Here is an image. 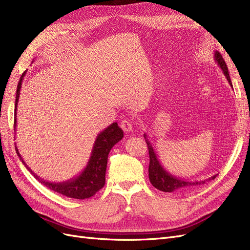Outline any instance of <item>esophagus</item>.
Segmentation results:
<instances>
[{"label":"esophagus","mask_w":250,"mask_h":250,"mask_svg":"<svg viewBox=\"0 0 250 250\" xmlns=\"http://www.w3.org/2000/svg\"><path fill=\"white\" fill-rule=\"evenodd\" d=\"M121 128L125 131V132H130L133 129V122L130 120H123L121 122Z\"/></svg>","instance_id":"esophagus-1"}]
</instances>
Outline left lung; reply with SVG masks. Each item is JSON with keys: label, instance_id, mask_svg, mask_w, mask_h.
Returning a JSON list of instances; mask_svg holds the SVG:
<instances>
[{"label": "left lung", "instance_id": "obj_1", "mask_svg": "<svg viewBox=\"0 0 250 250\" xmlns=\"http://www.w3.org/2000/svg\"><path fill=\"white\" fill-rule=\"evenodd\" d=\"M214 57H215V60L218 63V65L220 66L221 70L223 71L225 77H226V79H228L230 86H232L231 80H230L229 74L228 65H226L223 57L221 56V54L218 51H216L214 53ZM144 138H145V141L147 143L148 150H149V157H150L149 170H148L149 171V179H150V183L152 184V186L154 188H156L157 190L163 191V192L184 191V190H187V188H191L195 186L206 184L207 181H209L210 179H214L217 176V175H214L206 180H200V181H197V180L188 181V180H185L181 178H177L176 176H173L171 173L166 171L165 168L161 165L152 145H151L150 141L147 138L146 133H144Z\"/></svg>", "mask_w": 250, "mask_h": 250}]
</instances>
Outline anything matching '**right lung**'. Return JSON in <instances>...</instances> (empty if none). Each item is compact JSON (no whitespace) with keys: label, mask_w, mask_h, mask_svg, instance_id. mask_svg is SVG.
<instances>
[{"label":"right lung","mask_w":250,"mask_h":250,"mask_svg":"<svg viewBox=\"0 0 250 250\" xmlns=\"http://www.w3.org/2000/svg\"><path fill=\"white\" fill-rule=\"evenodd\" d=\"M25 75H26V71L22 73V75L21 76L18 88H17L16 105H14V128H17L18 102H19L20 93H21V82L24 80ZM123 137H124L123 130L119 127L117 122L112 123L107 128H105L103 131H101L97 135L86 167L83 169V171L79 174V175L75 176L74 178H71L70 180L62 181V183H49L47 180L42 179L39 175H37V174H35L28 167L24 161H22L17 146H16V150L21 163L26 166L27 169L31 172L32 175L43 186L49 188L50 190H53L54 192L66 196V197L75 198V199H85V198L92 197V196H94L98 191L100 190V188L104 187L105 173H106L107 158H108L109 151L118 142L122 140ZM14 145H17V144H14Z\"/></svg>","instance_id":"1"}]
</instances>
